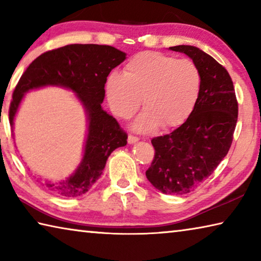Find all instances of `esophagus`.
Returning a JSON list of instances; mask_svg holds the SVG:
<instances>
[{
  "label": "esophagus",
  "instance_id": "1",
  "mask_svg": "<svg viewBox=\"0 0 261 261\" xmlns=\"http://www.w3.org/2000/svg\"><path fill=\"white\" fill-rule=\"evenodd\" d=\"M139 140V138L137 136H134V135H129V137H127V143L129 144H135L137 143V141Z\"/></svg>",
  "mask_w": 261,
  "mask_h": 261
}]
</instances>
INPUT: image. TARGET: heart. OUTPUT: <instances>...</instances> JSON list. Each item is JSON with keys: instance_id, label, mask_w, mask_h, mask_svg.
I'll return each mask as SVG.
<instances>
[{"instance_id": "heart-1", "label": "heart", "mask_w": 261, "mask_h": 261, "mask_svg": "<svg viewBox=\"0 0 261 261\" xmlns=\"http://www.w3.org/2000/svg\"><path fill=\"white\" fill-rule=\"evenodd\" d=\"M200 88L201 74L193 61L159 51L135 55L126 63L124 74L110 73L106 83L108 103L118 117L130 118L141 99L145 112L135 125L139 131L183 124L197 103Z\"/></svg>"}]
</instances>
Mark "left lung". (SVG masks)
<instances>
[{
    "label": "left lung",
    "mask_w": 261,
    "mask_h": 261,
    "mask_svg": "<svg viewBox=\"0 0 261 261\" xmlns=\"http://www.w3.org/2000/svg\"><path fill=\"white\" fill-rule=\"evenodd\" d=\"M169 49L184 53L196 63L201 74L200 94L182 125L151 140L155 153L146 177L162 193L180 196L204 183L228 154L238 102L230 74L211 55L193 46Z\"/></svg>",
    "instance_id": "8db88e82"
}]
</instances>
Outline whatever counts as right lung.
<instances>
[{
	"mask_svg": "<svg viewBox=\"0 0 261 261\" xmlns=\"http://www.w3.org/2000/svg\"><path fill=\"white\" fill-rule=\"evenodd\" d=\"M125 60V53L107 45H67L48 50L31 63L12 93L9 121L14 117L25 92L45 85H61L78 94L88 115V135L84 158L71 177L57 184H47L62 197L86 193L102 174L114 149L125 146L127 135L116 118L101 108L105 84L109 72Z\"/></svg>",
	"mask_w": 261,
	"mask_h": 261,
	"instance_id": "add662e5",
	"label": "right lung"
}]
</instances>
